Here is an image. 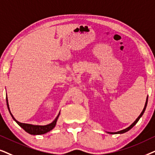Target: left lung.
Wrapping results in <instances>:
<instances>
[{"label":"left lung","mask_w":155,"mask_h":155,"mask_svg":"<svg viewBox=\"0 0 155 155\" xmlns=\"http://www.w3.org/2000/svg\"><path fill=\"white\" fill-rule=\"evenodd\" d=\"M147 100H148V97H147V100H146L145 107H144V108H143V110H142V113H140V115H139V116H138L137 118L135 120V122H134V123H133V124L130 125V126H129L128 127H127V128H125V129H124V130H120V131H118V132H115V133H110V132H108V133H110V134H123V133H126V132H127L128 130H130V129L132 128V127H133L134 126V125H135V124L138 122V120H139L140 117H142V115H143V113H144V112H145V109H146V107H147Z\"/></svg>","instance_id":"obj_1"}]
</instances>
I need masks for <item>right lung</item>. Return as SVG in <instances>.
Returning <instances> with one entry per match:
<instances>
[{
  "label": "right lung",
  "instance_id": "obj_1",
  "mask_svg": "<svg viewBox=\"0 0 155 155\" xmlns=\"http://www.w3.org/2000/svg\"><path fill=\"white\" fill-rule=\"evenodd\" d=\"M6 102H7V106H8V110H9V112L10 113V115H11L12 117H13V119L15 121L16 123H18V125H20V127H22V129L24 130L25 131H26L27 133L30 134V135H43V134H45V133H48V132H49L50 130H52L54 127H55V125H56L57 119H58L59 113H60V112H59V115H57V117L55 118V120L53 121L52 123H51L50 124H48L47 125H31V124H27V123H22L18 122V120H16L15 117H13V115H12L11 112H10L9 105H8V102L7 96H6Z\"/></svg>",
  "mask_w": 155,
  "mask_h": 155
}]
</instances>
